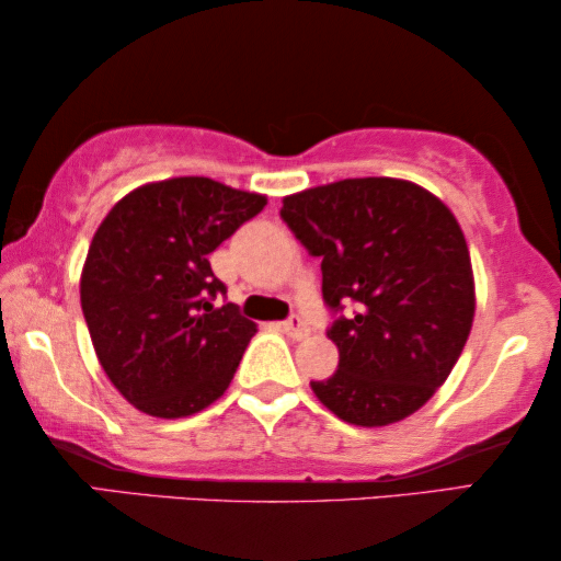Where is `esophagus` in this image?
Here are the masks:
<instances>
[{"label": "esophagus", "mask_w": 561, "mask_h": 561, "mask_svg": "<svg viewBox=\"0 0 561 561\" xmlns=\"http://www.w3.org/2000/svg\"><path fill=\"white\" fill-rule=\"evenodd\" d=\"M280 329H283V334L290 336V340H306V336H309V327H306V321L298 317H290L283 321Z\"/></svg>", "instance_id": "esophagus-1"}]
</instances>
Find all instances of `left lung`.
Returning <instances> with one entry per match:
<instances>
[{"instance_id":"1","label":"left lung","mask_w":561,"mask_h":561,"mask_svg":"<svg viewBox=\"0 0 561 561\" xmlns=\"http://www.w3.org/2000/svg\"><path fill=\"white\" fill-rule=\"evenodd\" d=\"M280 217L321 257L336 373L311 390L355 426L419 411L449 378L474 319L470 250L455 214L401 179H344L283 198Z\"/></svg>"}]
</instances>
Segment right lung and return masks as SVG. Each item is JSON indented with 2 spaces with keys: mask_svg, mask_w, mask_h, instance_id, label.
<instances>
[{
  "mask_svg": "<svg viewBox=\"0 0 561 561\" xmlns=\"http://www.w3.org/2000/svg\"><path fill=\"white\" fill-rule=\"evenodd\" d=\"M263 194L181 175L129 191L99 225L81 309L112 386L137 411L183 419L225 396L257 332L211 273L209 255L263 211Z\"/></svg>",
  "mask_w": 561,
  "mask_h": 561,
  "instance_id": "1",
  "label": "right lung"
}]
</instances>
